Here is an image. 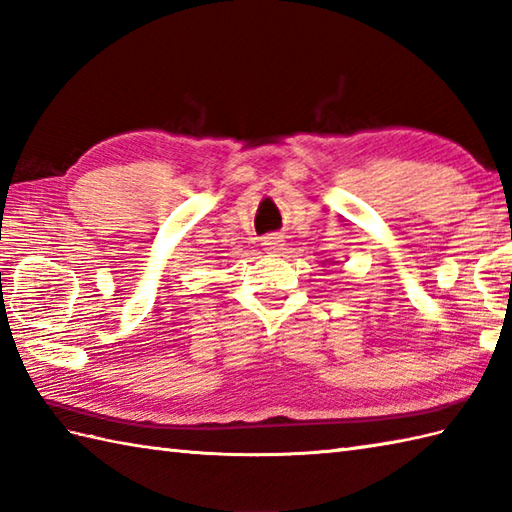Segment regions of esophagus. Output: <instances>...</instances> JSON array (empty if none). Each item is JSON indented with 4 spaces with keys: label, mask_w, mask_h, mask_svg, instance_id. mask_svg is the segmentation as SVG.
Returning a JSON list of instances; mask_svg holds the SVG:
<instances>
[{
    "label": "esophagus",
    "mask_w": 512,
    "mask_h": 512,
    "mask_svg": "<svg viewBox=\"0 0 512 512\" xmlns=\"http://www.w3.org/2000/svg\"><path fill=\"white\" fill-rule=\"evenodd\" d=\"M262 246H264L266 253L279 255L281 250H284L286 242H284V237H281V235H268V237H264V244Z\"/></svg>",
    "instance_id": "esophagus-1"
}]
</instances>
